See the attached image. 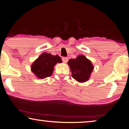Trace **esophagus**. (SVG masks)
I'll return each mask as SVG.
<instances>
[{
	"instance_id": "esophagus-1",
	"label": "esophagus",
	"mask_w": 129,
	"mask_h": 129,
	"mask_svg": "<svg viewBox=\"0 0 129 129\" xmlns=\"http://www.w3.org/2000/svg\"><path fill=\"white\" fill-rule=\"evenodd\" d=\"M62 61L63 63H67L68 61V58H67V57H63L62 58Z\"/></svg>"
}]
</instances>
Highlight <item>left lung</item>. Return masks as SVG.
Instances as JSON below:
<instances>
[{
    "label": "left lung",
    "mask_w": 129,
    "mask_h": 129,
    "mask_svg": "<svg viewBox=\"0 0 129 129\" xmlns=\"http://www.w3.org/2000/svg\"><path fill=\"white\" fill-rule=\"evenodd\" d=\"M72 77L79 83H84L89 80L94 67L92 62L84 55H80L76 59H71L68 62Z\"/></svg>",
    "instance_id": "obj_1"
}]
</instances>
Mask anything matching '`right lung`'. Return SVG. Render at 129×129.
I'll return each mask as SVG.
<instances>
[{"label":"right lung","mask_w":129,"mask_h":129,"mask_svg":"<svg viewBox=\"0 0 129 129\" xmlns=\"http://www.w3.org/2000/svg\"><path fill=\"white\" fill-rule=\"evenodd\" d=\"M61 57L44 52L33 62L31 70L39 79H43L52 76L54 66L57 63H61Z\"/></svg>","instance_id":"add662e5"}]
</instances>
